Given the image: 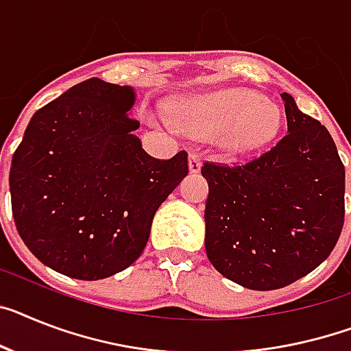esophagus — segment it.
<instances>
[{
  "mask_svg": "<svg viewBox=\"0 0 351 351\" xmlns=\"http://www.w3.org/2000/svg\"><path fill=\"white\" fill-rule=\"evenodd\" d=\"M199 171H202V160H199L198 155L191 153L189 155V173L196 175V173H199Z\"/></svg>",
  "mask_w": 351,
  "mask_h": 351,
  "instance_id": "esophagus-1",
  "label": "esophagus"
}]
</instances>
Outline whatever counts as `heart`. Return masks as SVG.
<instances>
[{"mask_svg":"<svg viewBox=\"0 0 351 351\" xmlns=\"http://www.w3.org/2000/svg\"><path fill=\"white\" fill-rule=\"evenodd\" d=\"M146 116L155 125L210 137L226 157H244L266 148L282 128L280 107L243 87L182 96L171 105L169 116L155 110H148Z\"/></svg>","mask_w":351,"mask_h":351,"instance_id":"heart-1","label":"heart"}]
</instances>
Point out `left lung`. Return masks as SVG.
Returning a JSON list of instances; mask_svg holds the SVG:
<instances>
[{"label":"left lung","mask_w":351,"mask_h":351,"mask_svg":"<svg viewBox=\"0 0 351 351\" xmlns=\"http://www.w3.org/2000/svg\"><path fill=\"white\" fill-rule=\"evenodd\" d=\"M287 135L246 166L203 164L205 250L228 280L273 291L325 261L344 223V166L332 135L282 93Z\"/></svg>","instance_id":"8db88e82"}]
</instances>
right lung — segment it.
Returning <instances> with one entry per match:
<instances>
[{
  "label": "right lung",
  "mask_w": 351,
  "mask_h": 351,
  "mask_svg": "<svg viewBox=\"0 0 351 351\" xmlns=\"http://www.w3.org/2000/svg\"><path fill=\"white\" fill-rule=\"evenodd\" d=\"M130 85L89 78L37 110L12 157V214L44 266L99 280L132 266L157 208L187 175V153L149 157Z\"/></svg>",
  "instance_id": "1"
}]
</instances>
